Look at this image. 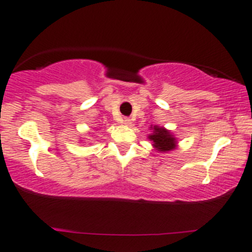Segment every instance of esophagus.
<instances>
[{"label": "esophagus", "instance_id": "1", "mask_svg": "<svg viewBox=\"0 0 252 252\" xmlns=\"http://www.w3.org/2000/svg\"><path fill=\"white\" fill-rule=\"evenodd\" d=\"M122 123L126 124V126H129V124H131V121L129 118H123L122 119Z\"/></svg>", "mask_w": 252, "mask_h": 252}]
</instances>
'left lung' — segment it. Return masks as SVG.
<instances>
[{
  "mask_svg": "<svg viewBox=\"0 0 252 252\" xmlns=\"http://www.w3.org/2000/svg\"><path fill=\"white\" fill-rule=\"evenodd\" d=\"M148 139L152 140L155 147L160 152L171 151L176 147V140L173 135L159 126H153V134H151Z\"/></svg>",
  "mask_w": 252,
  "mask_h": 252,
  "instance_id": "obj_1",
  "label": "left lung"
}]
</instances>
